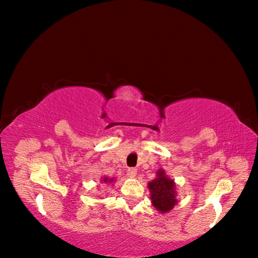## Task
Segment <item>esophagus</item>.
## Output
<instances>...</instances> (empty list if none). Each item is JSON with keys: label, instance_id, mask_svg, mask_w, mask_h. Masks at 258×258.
Masks as SVG:
<instances>
[{"label": "esophagus", "instance_id": "1", "mask_svg": "<svg viewBox=\"0 0 258 258\" xmlns=\"http://www.w3.org/2000/svg\"><path fill=\"white\" fill-rule=\"evenodd\" d=\"M137 168H134V167H131V168H128V171H127V174H128V176L130 177H135L137 176Z\"/></svg>", "mask_w": 258, "mask_h": 258}]
</instances>
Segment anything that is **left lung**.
I'll use <instances>...</instances> for the list:
<instances>
[{
	"label": "left lung",
	"instance_id": "obj_1",
	"mask_svg": "<svg viewBox=\"0 0 258 258\" xmlns=\"http://www.w3.org/2000/svg\"><path fill=\"white\" fill-rule=\"evenodd\" d=\"M151 203L161 213H166L176 204L175 183L165 175V172L159 169L157 178L149 183Z\"/></svg>",
	"mask_w": 258,
	"mask_h": 258
}]
</instances>
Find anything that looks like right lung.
Wrapping results in <instances>:
<instances>
[{
	"label": "right lung",
	"instance_id": "right-lung-1",
	"mask_svg": "<svg viewBox=\"0 0 258 258\" xmlns=\"http://www.w3.org/2000/svg\"><path fill=\"white\" fill-rule=\"evenodd\" d=\"M102 181H103V182H108V183H110V182L112 181V178H111V180H109V178H108V177H104Z\"/></svg>",
	"mask_w": 258,
	"mask_h": 258
}]
</instances>
